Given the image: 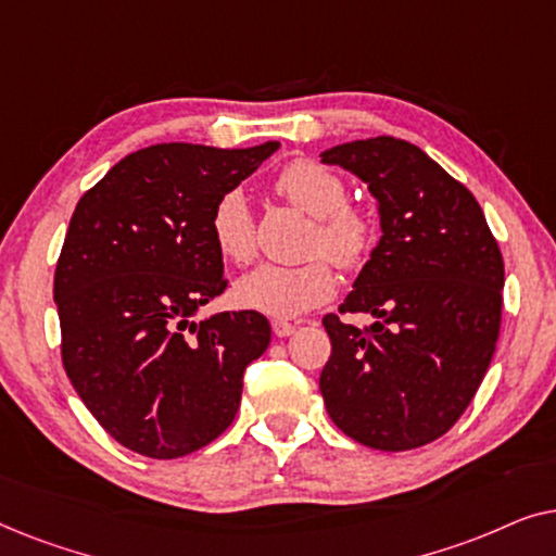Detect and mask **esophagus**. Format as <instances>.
Listing matches in <instances>:
<instances>
[{
	"label": "esophagus",
	"instance_id": "esophagus-1",
	"mask_svg": "<svg viewBox=\"0 0 556 556\" xmlns=\"http://www.w3.org/2000/svg\"><path fill=\"white\" fill-rule=\"evenodd\" d=\"M295 331V326L293 324H288V321H273V333H276L278 339H286V337H291V333Z\"/></svg>",
	"mask_w": 556,
	"mask_h": 556
}]
</instances>
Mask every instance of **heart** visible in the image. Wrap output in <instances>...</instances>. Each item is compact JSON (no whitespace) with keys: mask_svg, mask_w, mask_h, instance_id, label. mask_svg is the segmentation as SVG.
<instances>
[{"mask_svg":"<svg viewBox=\"0 0 556 556\" xmlns=\"http://www.w3.org/2000/svg\"><path fill=\"white\" fill-rule=\"evenodd\" d=\"M276 192L295 210L314 217L308 253H324L339 268H356L375 245V225L359 204L346 202V185L339 174L311 159H295L278 172ZM210 235L217 253L230 263H248L255 255V219L240 189L219 194L210 215ZM337 291L331 265L324 257L278 265L263 263L235 283L238 306L273 318H293L321 306Z\"/></svg>","mask_w":556,"mask_h":556,"instance_id":"heart-1","label":"heart"}]
</instances>
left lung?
I'll use <instances>...</instances> for the list:
<instances>
[{
  "label": "left lung",
  "instance_id": "1",
  "mask_svg": "<svg viewBox=\"0 0 556 556\" xmlns=\"http://www.w3.org/2000/svg\"><path fill=\"white\" fill-rule=\"evenodd\" d=\"M321 162L367 181L382 227L339 306L375 324L324 316V405L356 443L413 451L458 422L489 371L504 257L476 197L415 143L377 136L326 149Z\"/></svg>",
  "mask_w": 556,
  "mask_h": 556
}]
</instances>
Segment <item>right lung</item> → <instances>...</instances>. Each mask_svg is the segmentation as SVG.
<instances>
[{"label": "right lung", "mask_w": 556, "mask_h": 556, "mask_svg": "<svg viewBox=\"0 0 556 556\" xmlns=\"http://www.w3.org/2000/svg\"><path fill=\"white\" fill-rule=\"evenodd\" d=\"M278 147L139 149L73 212L52 291L63 367L128 451L181 458L238 415L245 367L270 344L268 318L225 311L197 324L192 316L227 288L212 207Z\"/></svg>", "instance_id": "right-lung-1"}]
</instances>
